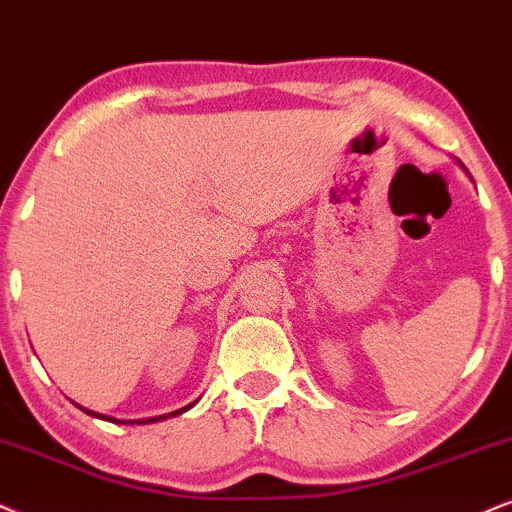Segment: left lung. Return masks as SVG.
Returning <instances> with one entry per match:
<instances>
[{
  "label": "left lung",
  "mask_w": 512,
  "mask_h": 512,
  "mask_svg": "<svg viewBox=\"0 0 512 512\" xmlns=\"http://www.w3.org/2000/svg\"><path fill=\"white\" fill-rule=\"evenodd\" d=\"M458 165H461V167H463V163H461V160H458ZM463 170H465V167H463ZM465 172H468V170H465Z\"/></svg>",
  "instance_id": "obj_1"
}]
</instances>
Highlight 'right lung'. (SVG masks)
<instances>
[{"label": "right lung", "instance_id": "right-lung-1", "mask_svg": "<svg viewBox=\"0 0 512 512\" xmlns=\"http://www.w3.org/2000/svg\"><path fill=\"white\" fill-rule=\"evenodd\" d=\"M196 401H198V399H196ZM196 401H193V404H196ZM193 404L184 406V409H179V411L165 413V416H153V418H141V420H115L113 416H103V413H96V411H89V409H84V406H80V404H75V406H77V409H82L84 413H89V416H94V418H101V420H113V423H122V425H134V423H139V425H146V423H158V420H165V418H170V416H181V413H184V411H189Z\"/></svg>", "mask_w": 512, "mask_h": 512}]
</instances>
